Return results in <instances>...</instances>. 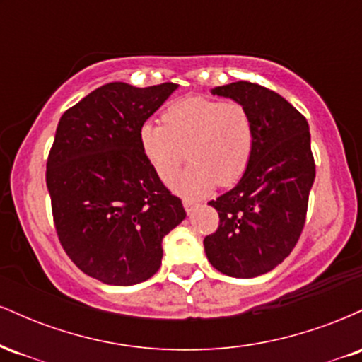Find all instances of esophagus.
I'll use <instances>...</instances> for the list:
<instances>
[{
  "label": "esophagus",
  "instance_id": "esophagus-1",
  "mask_svg": "<svg viewBox=\"0 0 362 362\" xmlns=\"http://www.w3.org/2000/svg\"><path fill=\"white\" fill-rule=\"evenodd\" d=\"M199 204L197 202H194V201H190V199H184V207H185V211H187V214H192L194 211H195V207H197Z\"/></svg>",
  "mask_w": 362,
  "mask_h": 362
}]
</instances>
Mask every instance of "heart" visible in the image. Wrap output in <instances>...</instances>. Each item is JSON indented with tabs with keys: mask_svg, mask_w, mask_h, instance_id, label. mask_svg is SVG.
<instances>
[{
	"mask_svg": "<svg viewBox=\"0 0 362 362\" xmlns=\"http://www.w3.org/2000/svg\"><path fill=\"white\" fill-rule=\"evenodd\" d=\"M253 143L255 129L242 103L201 95L172 103L163 112V124L144 122L139 129L141 149L163 182L177 175L189 149L192 165L173 182L185 197L238 182L252 160Z\"/></svg>",
	"mask_w": 362,
	"mask_h": 362,
	"instance_id": "1",
	"label": "heart"
}]
</instances>
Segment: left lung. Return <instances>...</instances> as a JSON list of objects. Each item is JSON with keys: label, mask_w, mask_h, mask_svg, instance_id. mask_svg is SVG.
Masks as SVG:
<instances>
[{"label": "left lung", "mask_w": 362, "mask_h": 362, "mask_svg": "<svg viewBox=\"0 0 362 362\" xmlns=\"http://www.w3.org/2000/svg\"><path fill=\"white\" fill-rule=\"evenodd\" d=\"M233 98L250 114L255 143L240 182L209 204L219 226L204 238L211 265L231 277L272 271L300 240L315 180L305 115L276 91L250 81L211 90Z\"/></svg>", "instance_id": "1"}]
</instances>
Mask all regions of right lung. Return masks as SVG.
Masks as SVG:
<instances>
[{"instance_id": "right-lung-1", "label": "right lung", "mask_w": 362, "mask_h": 362, "mask_svg": "<svg viewBox=\"0 0 362 362\" xmlns=\"http://www.w3.org/2000/svg\"><path fill=\"white\" fill-rule=\"evenodd\" d=\"M177 86L107 83L57 124L45 170L57 238L78 269L105 284L155 276L163 236L187 216L139 144L141 126Z\"/></svg>"}]
</instances>
